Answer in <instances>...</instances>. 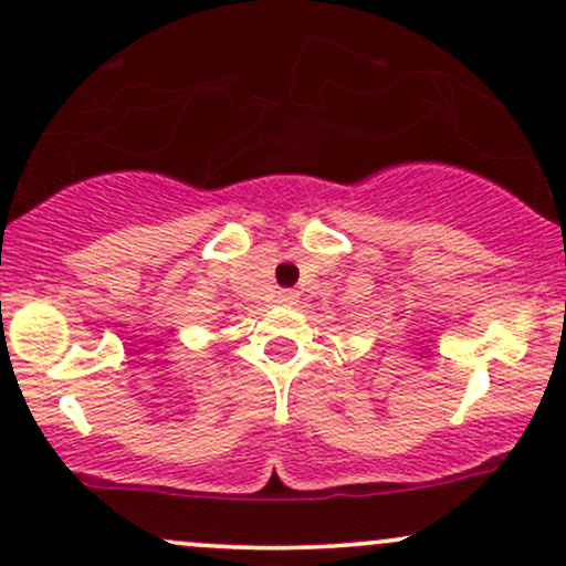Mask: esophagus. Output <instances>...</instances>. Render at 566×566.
Masks as SVG:
<instances>
[{
    "mask_svg": "<svg viewBox=\"0 0 566 566\" xmlns=\"http://www.w3.org/2000/svg\"><path fill=\"white\" fill-rule=\"evenodd\" d=\"M296 298H298L296 291H289V289L277 291V302L281 304H296Z\"/></svg>",
    "mask_w": 566,
    "mask_h": 566,
    "instance_id": "obj_1",
    "label": "esophagus"
}]
</instances>
